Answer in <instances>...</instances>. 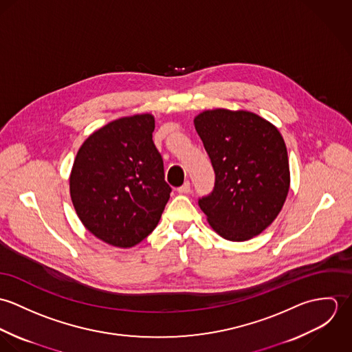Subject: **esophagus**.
<instances>
[{
	"label": "esophagus",
	"mask_w": 352,
	"mask_h": 352,
	"mask_svg": "<svg viewBox=\"0 0 352 352\" xmlns=\"http://www.w3.org/2000/svg\"><path fill=\"white\" fill-rule=\"evenodd\" d=\"M190 191H191V184H190V182H186L182 187L177 188V192H179V194H188Z\"/></svg>",
	"instance_id": "34e87169"
}]
</instances>
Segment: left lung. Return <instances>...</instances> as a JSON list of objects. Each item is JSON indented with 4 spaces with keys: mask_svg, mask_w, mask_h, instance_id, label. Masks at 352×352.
<instances>
[{
    "mask_svg": "<svg viewBox=\"0 0 352 352\" xmlns=\"http://www.w3.org/2000/svg\"><path fill=\"white\" fill-rule=\"evenodd\" d=\"M194 126L215 172L214 191L199 207L222 239L251 240L275 221L287 198L285 140L271 122L245 109H206Z\"/></svg>",
    "mask_w": 352,
    "mask_h": 352,
    "instance_id": "obj_1",
    "label": "left lung"
}]
</instances>
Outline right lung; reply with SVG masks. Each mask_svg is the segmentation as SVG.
I'll return each instance as SVG.
<instances>
[{"label": "right lung", "mask_w": 352, "mask_h": 352, "mask_svg": "<svg viewBox=\"0 0 352 352\" xmlns=\"http://www.w3.org/2000/svg\"><path fill=\"white\" fill-rule=\"evenodd\" d=\"M154 116L115 119L81 145L69 176L70 198L82 225L99 240L131 248L160 222L170 187L153 144Z\"/></svg>", "instance_id": "1"}]
</instances>
